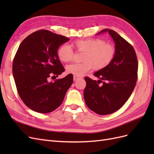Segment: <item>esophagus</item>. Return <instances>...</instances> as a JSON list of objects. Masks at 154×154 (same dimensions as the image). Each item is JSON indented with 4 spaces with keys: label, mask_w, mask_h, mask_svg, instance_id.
I'll return each instance as SVG.
<instances>
[{
    "label": "esophagus",
    "mask_w": 154,
    "mask_h": 154,
    "mask_svg": "<svg viewBox=\"0 0 154 154\" xmlns=\"http://www.w3.org/2000/svg\"><path fill=\"white\" fill-rule=\"evenodd\" d=\"M80 78H81L79 77V76H74L73 80H74V81H76L77 80H78V79H80Z\"/></svg>",
    "instance_id": "esophagus-1"
}]
</instances>
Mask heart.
I'll list each match as a JSON object with an SVG mask.
<instances>
[{"label": "heart", "mask_w": 154, "mask_h": 154, "mask_svg": "<svg viewBox=\"0 0 154 154\" xmlns=\"http://www.w3.org/2000/svg\"><path fill=\"white\" fill-rule=\"evenodd\" d=\"M72 45L79 53H83L81 63H74L67 66V72L74 76H81L92 68L96 71L103 69L112 61L116 54L114 45L105 43L99 38H88L76 40ZM60 61L67 63L72 61L74 53L67 44L62 45L57 51Z\"/></svg>", "instance_id": "1"}]
</instances>
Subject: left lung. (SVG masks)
Masks as SVG:
<instances>
[{
  "label": "left lung",
  "instance_id": "8db88e82",
  "mask_svg": "<svg viewBox=\"0 0 154 154\" xmlns=\"http://www.w3.org/2000/svg\"><path fill=\"white\" fill-rule=\"evenodd\" d=\"M115 42L116 54L112 62L94 74L100 80L85 77L86 87L83 92L86 105L100 115L114 113L123 106L136 86L138 62L132 45L112 29H105ZM100 82L103 85L99 86Z\"/></svg>",
  "mask_w": 154,
  "mask_h": 154
}]
</instances>
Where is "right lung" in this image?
<instances>
[{
  "instance_id": "right-lung-1",
  "label": "right lung",
  "mask_w": 154,
  "mask_h": 154,
  "mask_svg": "<svg viewBox=\"0 0 154 154\" xmlns=\"http://www.w3.org/2000/svg\"><path fill=\"white\" fill-rule=\"evenodd\" d=\"M68 40L66 36L41 29L27 36L19 45L13 59V75L21 100L31 110L43 114L54 111L72 84V74L48 81L65 71L57 51Z\"/></svg>"
}]
</instances>
